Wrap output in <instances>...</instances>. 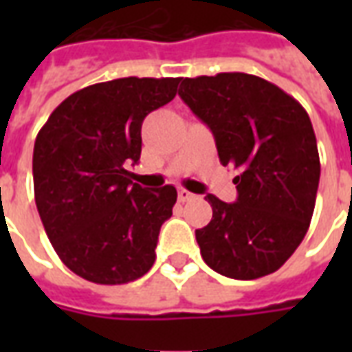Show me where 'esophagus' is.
I'll list each match as a JSON object with an SVG mask.
<instances>
[{"label": "esophagus", "instance_id": "34e87169", "mask_svg": "<svg viewBox=\"0 0 352 352\" xmlns=\"http://www.w3.org/2000/svg\"><path fill=\"white\" fill-rule=\"evenodd\" d=\"M194 198V194L188 190H184V188H179V201H188V199Z\"/></svg>", "mask_w": 352, "mask_h": 352}]
</instances>
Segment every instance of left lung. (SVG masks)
<instances>
[{
    "label": "left lung",
    "instance_id": "obj_1",
    "mask_svg": "<svg viewBox=\"0 0 352 352\" xmlns=\"http://www.w3.org/2000/svg\"><path fill=\"white\" fill-rule=\"evenodd\" d=\"M181 100L213 131L222 166L239 169L237 199H206L213 219L196 230L206 264L232 279L277 272L302 243L317 199L320 162L309 115L249 73L181 79Z\"/></svg>",
    "mask_w": 352,
    "mask_h": 352
}]
</instances>
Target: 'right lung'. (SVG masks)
<instances>
[{"instance_id":"add662e5","label":"right lung","mask_w":352,"mask_h":352,"mask_svg":"<svg viewBox=\"0 0 352 352\" xmlns=\"http://www.w3.org/2000/svg\"><path fill=\"white\" fill-rule=\"evenodd\" d=\"M179 80L126 77L82 88L37 133L35 206L60 260L82 279L124 285L153 267L177 190L131 183L126 164H138L141 124L175 98Z\"/></svg>"}]
</instances>
